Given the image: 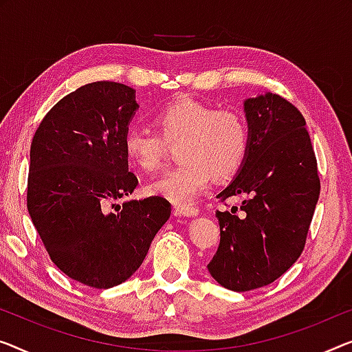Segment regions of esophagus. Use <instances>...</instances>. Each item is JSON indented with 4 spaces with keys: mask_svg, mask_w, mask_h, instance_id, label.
<instances>
[{
    "mask_svg": "<svg viewBox=\"0 0 352 352\" xmlns=\"http://www.w3.org/2000/svg\"><path fill=\"white\" fill-rule=\"evenodd\" d=\"M175 212L180 214V217H197L199 214V208L194 206H177Z\"/></svg>",
    "mask_w": 352,
    "mask_h": 352,
    "instance_id": "obj_1",
    "label": "esophagus"
}]
</instances>
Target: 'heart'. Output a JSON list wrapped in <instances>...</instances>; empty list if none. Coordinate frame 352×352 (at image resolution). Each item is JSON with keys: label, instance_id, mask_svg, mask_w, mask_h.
Returning <instances> with one entry per match:
<instances>
[{"label": "heart", "instance_id": "b5f03b06", "mask_svg": "<svg viewBox=\"0 0 352 352\" xmlns=\"http://www.w3.org/2000/svg\"><path fill=\"white\" fill-rule=\"evenodd\" d=\"M155 123L166 142L180 140L177 160L182 162L151 180L148 191L175 204L201 196L212 175L235 174L248 153V124L235 110H214L206 102L182 98L160 110ZM123 151L135 167L153 172L161 166L164 142L156 133L131 126L123 134Z\"/></svg>", "mask_w": 352, "mask_h": 352}]
</instances>
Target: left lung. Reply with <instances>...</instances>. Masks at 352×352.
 I'll list each match as a JSON object with an SVG mask.
<instances>
[{
    "mask_svg": "<svg viewBox=\"0 0 352 352\" xmlns=\"http://www.w3.org/2000/svg\"><path fill=\"white\" fill-rule=\"evenodd\" d=\"M248 153L237 175L218 194L246 196L217 212L219 246L207 269L235 292L267 286L302 254L316 208L318 162L303 115L285 98L265 93L243 102Z\"/></svg>",
    "mask_w": 352,
    "mask_h": 352,
    "instance_id": "8db88e82",
    "label": "left lung"
}]
</instances>
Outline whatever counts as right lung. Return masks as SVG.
<instances>
[{
  "label": "right lung",
  "mask_w": 352,
  "mask_h": 352,
  "mask_svg": "<svg viewBox=\"0 0 352 352\" xmlns=\"http://www.w3.org/2000/svg\"><path fill=\"white\" fill-rule=\"evenodd\" d=\"M138 107L128 85L87 83L47 112L31 142V221L63 274L96 289L128 280L170 217V204L161 196L109 212L110 202L129 196L139 183L123 151Z\"/></svg>",
  "instance_id": "1"
}]
</instances>
